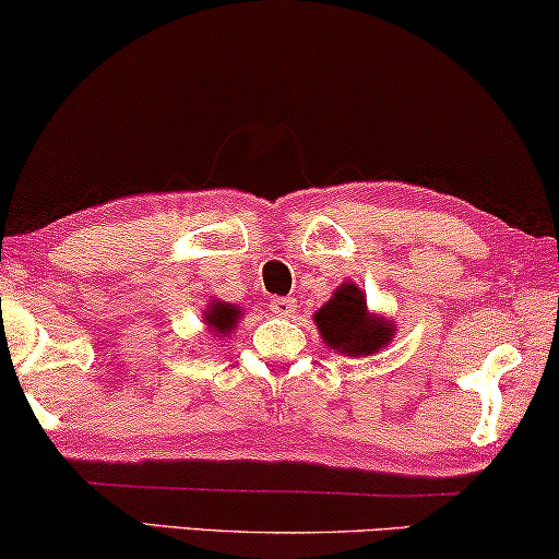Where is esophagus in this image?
<instances>
[{"mask_svg": "<svg viewBox=\"0 0 559 559\" xmlns=\"http://www.w3.org/2000/svg\"><path fill=\"white\" fill-rule=\"evenodd\" d=\"M270 308H272V313L274 316H293L295 313V308H297V302L293 300V297H272L270 300Z\"/></svg>", "mask_w": 559, "mask_h": 559, "instance_id": "1", "label": "esophagus"}]
</instances>
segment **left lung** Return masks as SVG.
<instances>
[{
  "mask_svg": "<svg viewBox=\"0 0 559 559\" xmlns=\"http://www.w3.org/2000/svg\"><path fill=\"white\" fill-rule=\"evenodd\" d=\"M316 325L323 342L352 357H365L382 349L393 336L390 323L367 316V300L357 285H342L316 313Z\"/></svg>",
  "mask_w": 559,
  "mask_h": 559,
  "instance_id": "8db88e82",
  "label": "left lung"
}]
</instances>
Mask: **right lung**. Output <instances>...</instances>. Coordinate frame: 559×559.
Wrapping results in <instances>:
<instances>
[{"label": "right lung", "instance_id": "1", "mask_svg": "<svg viewBox=\"0 0 559 559\" xmlns=\"http://www.w3.org/2000/svg\"><path fill=\"white\" fill-rule=\"evenodd\" d=\"M238 316H241V310H238L236 306H230V302H213V306L207 308L205 321L215 333H226L234 329Z\"/></svg>", "mask_w": 559, "mask_h": 559}]
</instances>
